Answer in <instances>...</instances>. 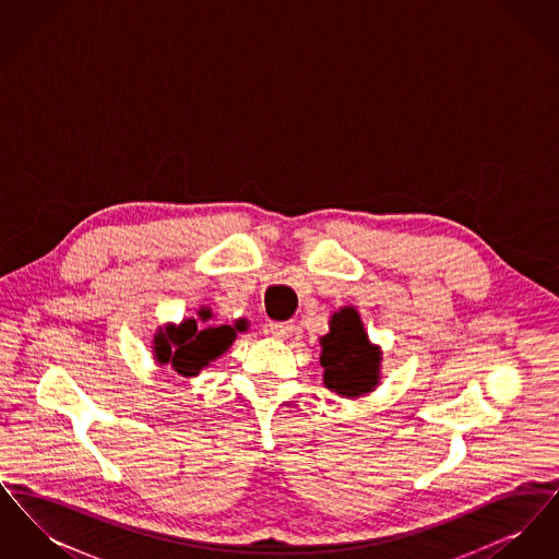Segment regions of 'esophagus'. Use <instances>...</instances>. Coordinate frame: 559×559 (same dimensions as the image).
<instances>
[{
  "mask_svg": "<svg viewBox=\"0 0 559 559\" xmlns=\"http://www.w3.org/2000/svg\"><path fill=\"white\" fill-rule=\"evenodd\" d=\"M267 331H270L272 337L285 340V337L292 335L293 322H270V324H267Z\"/></svg>",
  "mask_w": 559,
  "mask_h": 559,
  "instance_id": "esophagus-1",
  "label": "esophagus"
}]
</instances>
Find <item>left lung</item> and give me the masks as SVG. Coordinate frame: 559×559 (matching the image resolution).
I'll return each instance as SVG.
<instances>
[{"instance_id": "1", "label": "left lung", "mask_w": 559, "mask_h": 559, "mask_svg": "<svg viewBox=\"0 0 559 559\" xmlns=\"http://www.w3.org/2000/svg\"><path fill=\"white\" fill-rule=\"evenodd\" d=\"M322 383L342 399H362L381 383V347L369 340L354 306L335 310L319 337Z\"/></svg>"}]
</instances>
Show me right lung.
I'll return each instance as SVG.
<instances>
[{"mask_svg": "<svg viewBox=\"0 0 559 559\" xmlns=\"http://www.w3.org/2000/svg\"><path fill=\"white\" fill-rule=\"evenodd\" d=\"M199 319H182L180 324L167 322L153 337V356L160 367H169L190 379L207 369L235 344L239 324H212L213 312L201 308Z\"/></svg>", "mask_w": 559, "mask_h": 559, "instance_id": "add662e5", "label": "right lung"}]
</instances>
